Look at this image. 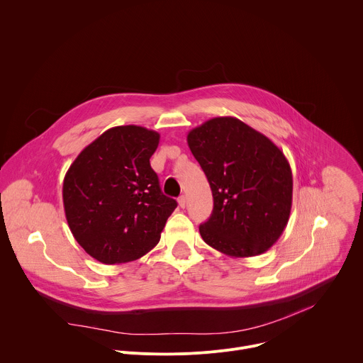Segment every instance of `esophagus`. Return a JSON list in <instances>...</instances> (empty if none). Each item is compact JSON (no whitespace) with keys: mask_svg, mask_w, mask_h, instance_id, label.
I'll return each mask as SVG.
<instances>
[{"mask_svg":"<svg viewBox=\"0 0 363 363\" xmlns=\"http://www.w3.org/2000/svg\"><path fill=\"white\" fill-rule=\"evenodd\" d=\"M177 201H179V206H180L182 208H184V207H186V204H187V199H186L184 196H180Z\"/></svg>","mask_w":363,"mask_h":363,"instance_id":"34e87169","label":"esophagus"}]
</instances>
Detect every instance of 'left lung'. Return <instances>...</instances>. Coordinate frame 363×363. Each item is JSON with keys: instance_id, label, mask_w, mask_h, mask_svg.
<instances>
[{"instance_id": "obj_1", "label": "left lung", "mask_w": 363, "mask_h": 363, "mask_svg": "<svg viewBox=\"0 0 363 363\" xmlns=\"http://www.w3.org/2000/svg\"><path fill=\"white\" fill-rule=\"evenodd\" d=\"M189 147L213 193L210 218L199 230L217 251L241 258L265 252L285 230L292 204V172L267 136L231 116L191 129Z\"/></svg>"}]
</instances>
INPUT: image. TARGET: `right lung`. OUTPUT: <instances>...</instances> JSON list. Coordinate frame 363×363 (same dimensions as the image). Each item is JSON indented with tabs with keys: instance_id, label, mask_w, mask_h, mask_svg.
<instances>
[{
	"instance_id": "obj_1",
	"label": "right lung",
	"mask_w": 363,
	"mask_h": 363,
	"mask_svg": "<svg viewBox=\"0 0 363 363\" xmlns=\"http://www.w3.org/2000/svg\"><path fill=\"white\" fill-rule=\"evenodd\" d=\"M160 135L116 126L88 145L68 169L62 199L78 244L104 264L143 257L160 240L177 201L162 193L150 157Z\"/></svg>"
}]
</instances>
